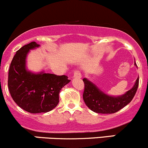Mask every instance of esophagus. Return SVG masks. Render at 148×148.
Listing matches in <instances>:
<instances>
[{
    "mask_svg": "<svg viewBox=\"0 0 148 148\" xmlns=\"http://www.w3.org/2000/svg\"><path fill=\"white\" fill-rule=\"evenodd\" d=\"M81 76H81V73H80L79 71H76V72H74L73 77L76 78V79H80V78H81Z\"/></svg>",
    "mask_w": 148,
    "mask_h": 148,
    "instance_id": "1",
    "label": "esophagus"
}]
</instances>
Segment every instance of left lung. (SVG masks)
Wrapping results in <instances>:
<instances>
[{"instance_id": "1", "label": "left lung", "mask_w": 148, "mask_h": 148, "mask_svg": "<svg viewBox=\"0 0 148 148\" xmlns=\"http://www.w3.org/2000/svg\"><path fill=\"white\" fill-rule=\"evenodd\" d=\"M134 64L137 67L135 61ZM83 81L85 84L83 98L86 106L95 113L106 114L116 113L131 102L138 89L139 79L137 78L132 89L126 92L123 95L118 97L106 94L86 78H84Z\"/></svg>"}]
</instances>
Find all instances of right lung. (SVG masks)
I'll return each mask as SVG.
<instances>
[{"label":"right lung","mask_w":148,"mask_h":148,"mask_svg":"<svg viewBox=\"0 0 148 148\" xmlns=\"http://www.w3.org/2000/svg\"><path fill=\"white\" fill-rule=\"evenodd\" d=\"M32 42L16 52L8 74V88L15 103L31 113H47L59 102V93L70 80L65 75L33 73L26 68V58L30 50L40 47Z\"/></svg>","instance_id":"obj_1"}]
</instances>
